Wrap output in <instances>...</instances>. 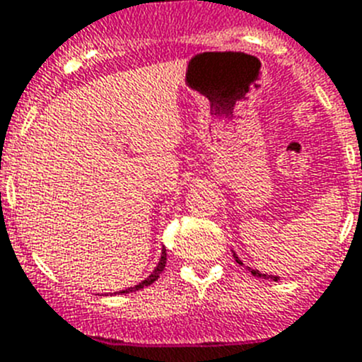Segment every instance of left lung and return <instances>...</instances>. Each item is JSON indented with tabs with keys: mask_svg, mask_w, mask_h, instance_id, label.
I'll return each mask as SVG.
<instances>
[{
	"mask_svg": "<svg viewBox=\"0 0 362 362\" xmlns=\"http://www.w3.org/2000/svg\"><path fill=\"white\" fill-rule=\"evenodd\" d=\"M233 257H235V260H237V264L244 265V264H242L240 258L237 257V255L233 253ZM250 271H251V274H253V276H257V278H264V280H273V281L280 280V278H278V276H271V274H264V273H260V271H258V269H251V267H250Z\"/></svg>",
	"mask_w": 362,
	"mask_h": 362,
	"instance_id": "1",
	"label": "left lung"
}]
</instances>
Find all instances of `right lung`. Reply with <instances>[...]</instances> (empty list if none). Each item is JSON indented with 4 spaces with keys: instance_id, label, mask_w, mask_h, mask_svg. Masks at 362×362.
Returning <instances> with one entry per match:
<instances>
[{
    "instance_id": "right-lung-1",
    "label": "right lung",
    "mask_w": 362,
    "mask_h": 362,
    "mask_svg": "<svg viewBox=\"0 0 362 362\" xmlns=\"http://www.w3.org/2000/svg\"><path fill=\"white\" fill-rule=\"evenodd\" d=\"M165 264H167V250H165V247H163V250H161V258H159V262H158V265H156V267H154V271H152V273L148 274V278H145L144 281H140V284L134 285V287H129V289L120 291V294L134 293V291H140V289H144V287H147V285L154 284V281L159 278V274L163 273Z\"/></svg>"
}]
</instances>
